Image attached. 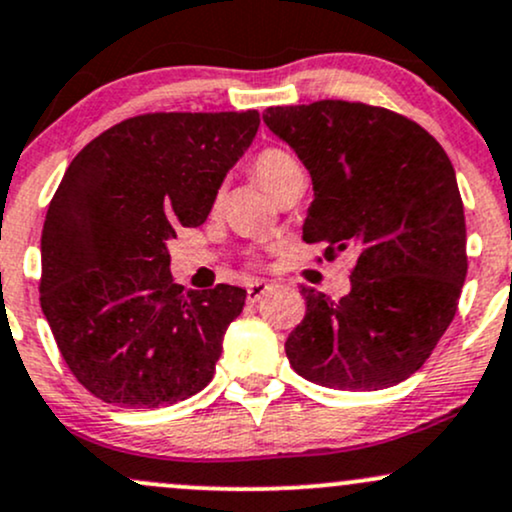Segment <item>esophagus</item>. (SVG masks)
<instances>
[{"label": "esophagus", "mask_w": 512, "mask_h": 512, "mask_svg": "<svg viewBox=\"0 0 512 512\" xmlns=\"http://www.w3.org/2000/svg\"><path fill=\"white\" fill-rule=\"evenodd\" d=\"M267 291H269L267 281H252V284H248V301L257 303Z\"/></svg>", "instance_id": "obj_1"}]
</instances>
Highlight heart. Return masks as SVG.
<instances>
[{
  "label": "heart",
  "mask_w": 512,
  "mask_h": 512,
  "mask_svg": "<svg viewBox=\"0 0 512 512\" xmlns=\"http://www.w3.org/2000/svg\"><path fill=\"white\" fill-rule=\"evenodd\" d=\"M252 173L264 190L274 199L291 185L293 180L301 178L303 168L301 163L284 149H264L252 163Z\"/></svg>",
  "instance_id": "heart-1"
}]
</instances>
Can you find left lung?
<instances>
[{
    "label": "left lung",
    "instance_id": "8db88e82",
    "mask_svg": "<svg viewBox=\"0 0 512 512\" xmlns=\"http://www.w3.org/2000/svg\"><path fill=\"white\" fill-rule=\"evenodd\" d=\"M264 125L313 178L305 243L356 250L339 301L305 289L286 339L293 370L334 390H383L416 373L455 317L467 228L455 168L407 117L363 103L267 108Z\"/></svg>",
    "mask_w": 512,
    "mask_h": 512
}]
</instances>
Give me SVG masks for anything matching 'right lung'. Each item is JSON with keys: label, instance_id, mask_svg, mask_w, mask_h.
Listing matches in <instances>:
<instances>
[{"label": "right lung", "instance_id": "obj_1", "mask_svg": "<svg viewBox=\"0 0 512 512\" xmlns=\"http://www.w3.org/2000/svg\"><path fill=\"white\" fill-rule=\"evenodd\" d=\"M257 127V110L139 115L69 163L40 238V308L91 395L156 409L209 385L245 289L173 284L168 240L207 221Z\"/></svg>", "mask_w": 512, "mask_h": 512}]
</instances>
